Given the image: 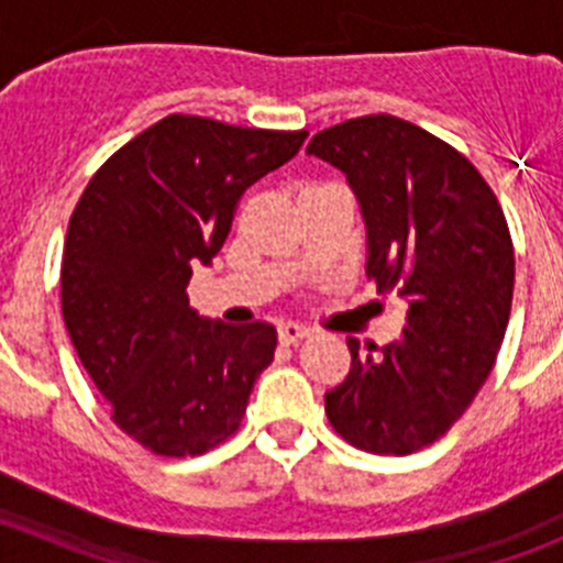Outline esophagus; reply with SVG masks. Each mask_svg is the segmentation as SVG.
Segmentation results:
<instances>
[{
	"instance_id": "1",
	"label": "esophagus",
	"mask_w": 563,
	"mask_h": 563,
	"mask_svg": "<svg viewBox=\"0 0 563 563\" xmlns=\"http://www.w3.org/2000/svg\"><path fill=\"white\" fill-rule=\"evenodd\" d=\"M310 335V330L301 324H282L278 327V341L285 343V346H292V343L305 341V338Z\"/></svg>"
}]
</instances>
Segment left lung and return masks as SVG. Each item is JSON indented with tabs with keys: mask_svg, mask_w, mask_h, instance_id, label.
I'll return each instance as SVG.
<instances>
[{
	"mask_svg": "<svg viewBox=\"0 0 563 563\" xmlns=\"http://www.w3.org/2000/svg\"><path fill=\"white\" fill-rule=\"evenodd\" d=\"M307 154L346 174L366 276L409 305L383 350L346 338L352 366L324 395L327 417L355 449L415 454L465 415L499 355L516 276L505 211L465 154L395 114L324 129Z\"/></svg>",
	"mask_w": 563,
	"mask_h": 563,
	"instance_id": "8db88e82",
	"label": "left lung"
}]
</instances>
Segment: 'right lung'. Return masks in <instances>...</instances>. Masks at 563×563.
Wrapping results in <instances>:
<instances>
[{
	"mask_svg": "<svg viewBox=\"0 0 563 563\" xmlns=\"http://www.w3.org/2000/svg\"><path fill=\"white\" fill-rule=\"evenodd\" d=\"M305 141V129L168 114L84 188L64 242V324L114 426L143 449L200 456L236 434L276 330L200 318L186 290L225 245L239 197Z\"/></svg>",
	"mask_w": 563,
	"mask_h": 563,
	"instance_id": "add662e5",
	"label": "right lung"
}]
</instances>
